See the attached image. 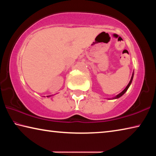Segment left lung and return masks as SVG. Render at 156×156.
Instances as JSON below:
<instances>
[{
  "label": "left lung",
  "mask_w": 156,
  "mask_h": 156,
  "mask_svg": "<svg viewBox=\"0 0 156 156\" xmlns=\"http://www.w3.org/2000/svg\"><path fill=\"white\" fill-rule=\"evenodd\" d=\"M133 75H134V73L133 72V73H132V76H131V80H130V81H129V84H127V86L126 87L125 89H124V90H123L122 92H120V93L119 94H118L117 96H115V97L112 98H109V99H112V100H113V99H117V98H120L121 96H122V95L125 94V92H126V91H127V89H129V86L131 85V83H132V80H133Z\"/></svg>",
  "instance_id": "1"
}]
</instances>
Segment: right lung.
<instances>
[{
  "label": "right lung",
  "mask_w": 156,
  "mask_h": 156,
  "mask_svg": "<svg viewBox=\"0 0 156 156\" xmlns=\"http://www.w3.org/2000/svg\"><path fill=\"white\" fill-rule=\"evenodd\" d=\"M53 96V95H51V96H47V97H50V96Z\"/></svg>",
  "instance_id": "right-lung-1"
}]
</instances>
